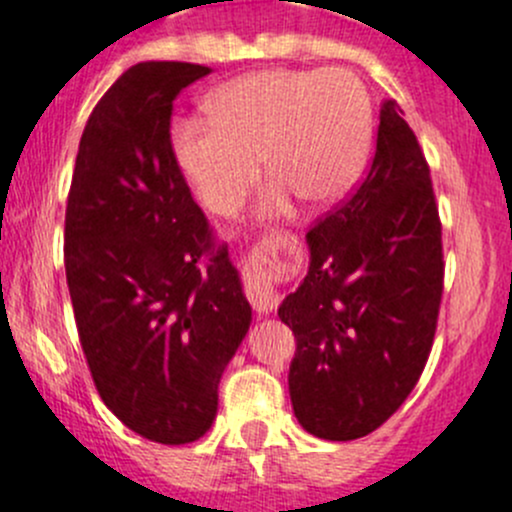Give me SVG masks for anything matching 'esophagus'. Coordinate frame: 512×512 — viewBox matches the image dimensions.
I'll use <instances>...</instances> for the list:
<instances>
[{"label": "esophagus", "instance_id": "1", "mask_svg": "<svg viewBox=\"0 0 512 512\" xmlns=\"http://www.w3.org/2000/svg\"><path fill=\"white\" fill-rule=\"evenodd\" d=\"M247 295H250L252 307H255L260 315H270V312L277 310V305H280V295L262 280H252L250 285H247Z\"/></svg>", "mask_w": 512, "mask_h": 512}]
</instances>
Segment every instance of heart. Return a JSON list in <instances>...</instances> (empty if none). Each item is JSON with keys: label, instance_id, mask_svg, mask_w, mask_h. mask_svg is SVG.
<instances>
[{"label": "heart", "instance_id": "obj_1", "mask_svg": "<svg viewBox=\"0 0 512 512\" xmlns=\"http://www.w3.org/2000/svg\"><path fill=\"white\" fill-rule=\"evenodd\" d=\"M210 117L172 124V155L215 215H230L260 180L262 220L297 200L325 207L350 192L372 140V102L350 69H260L207 97Z\"/></svg>", "mask_w": 512, "mask_h": 512}]
</instances>
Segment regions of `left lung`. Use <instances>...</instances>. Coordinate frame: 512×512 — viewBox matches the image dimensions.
Returning <instances> with one entry per match:
<instances>
[{
	"instance_id": "obj_1",
	"label": "left lung",
	"mask_w": 512,
	"mask_h": 512,
	"mask_svg": "<svg viewBox=\"0 0 512 512\" xmlns=\"http://www.w3.org/2000/svg\"><path fill=\"white\" fill-rule=\"evenodd\" d=\"M310 267L282 300L297 340L290 400L322 440L380 428L418 385L443 295V242L428 162L403 109L380 107L375 157L355 195L307 232Z\"/></svg>"
}]
</instances>
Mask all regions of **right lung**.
I'll return each mask as SVG.
<instances>
[{"instance_id": "right-lung-1", "label": "right lung", "mask_w": 512, "mask_h": 512, "mask_svg": "<svg viewBox=\"0 0 512 512\" xmlns=\"http://www.w3.org/2000/svg\"><path fill=\"white\" fill-rule=\"evenodd\" d=\"M210 67L140 62L104 92L79 140L64 270L99 398L162 445L200 440L252 307L227 247L172 155V102Z\"/></svg>"}]
</instances>
